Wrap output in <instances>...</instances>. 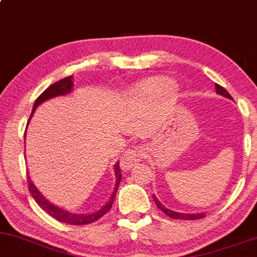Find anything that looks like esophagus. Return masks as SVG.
Listing matches in <instances>:
<instances>
[{"label": "esophagus", "mask_w": 257, "mask_h": 257, "mask_svg": "<svg viewBox=\"0 0 257 257\" xmlns=\"http://www.w3.org/2000/svg\"><path fill=\"white\" fill-rule=\"evenodd\" d=\"M145 157V150L143 148H132L125 152L123 157L121 158V167L122 169H130L134 167L136 163H139L141 159Z\"/></svg>", "instance_id": "obj_1"}]
</instances>
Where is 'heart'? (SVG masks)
<instances>
[{
	"label": "heart",
	"instance_id": "b5f03b06",
	"mask_svg": "<svg viewBox=\"0 0 257 257\" xmlns=\"http://www.w3.org/2000/svg\"><path fill=\"white\" fill-rule=\"evenodd\" d=\"M175 83L167 77H154V78L143 79L135 85V94L142 99H156L174 92Z\"/></svg>",
	"mask_w": 257,
	"mask_h": 257
}]
</instances>
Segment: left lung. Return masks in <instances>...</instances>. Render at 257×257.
<instances>
[{"label":"left lung","instance_id":"8db88e82","mask_svg":"<svg viewBox=\"0 0 257 257\" xmlns=\"http://www.w3.org/2000/svg\"><path fill=\"white\" fill-rule=\"evenodd\" d=\"M216 92L219 95L225 96V98L233 99L230 96V94H229V93L227 92V90H225L224 88L222 87V85L216 84ZM152 197H153V200H154V202H156L157 207H158V208H161L162 211L164 212V213L167 214L168 217L174 218V219H187V220H190V219H200V218H203V217L206 216V213H203V212H202V213H180V212L172 211V209H169V208H167V207H165V206H163V203L158 200V198L156 197V195H153V196H152Z\"/></svg>","mask_w":257,"mask_h":257}]
</instances>
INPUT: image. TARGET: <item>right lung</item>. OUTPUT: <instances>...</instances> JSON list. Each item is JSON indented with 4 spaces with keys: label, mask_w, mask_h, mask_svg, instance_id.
<instances>
[{
    "label": "right lung",
    "mask_w": 257,
    "mask_h": 257,
    "mask_svg": "<svg viewBox=\"0 0 257 257\" xmlns=\"http://www.w3.org/2000/svg\"><path fill=\"white\" fill-rule=\"evenodd\" d=\"M73 89V77L72 76H68L66 78L60 79L59 82L56 83L51 84L50 87L46 88L41 94L38 96V99L35 100L34 106H33V111L30 114L29 120L32 118L33 114H34L35 109L43 104L44 101L49 100V99L55 98V96H60V95H66L68 93L72 92ZM29 123V122H28ZM114 172H115V178H116V181H115V187H114V191H112L111 196H110L109 201L101 207L99 211L93 212V213H88V214H78V213H73V212L70 211H66V209L61 208L59 206H55L52 205L51 202H49L48 200L45 198L41 192L38 190V187L33 184V181L30 180V176H28V185H29V191L32 194L33 197H34L35 202L40 206L41 209L46 212L48 214H50L52 218L57 219L59 222H63V223H67V224H73V225H82V224H89V223L95 222L98 220L99 218L103 217L104 214L107 213L111 208L112 202L115 200V196H116V191H117V187L118 184H120L121 178H122V174H121L120 167H118V163H116L114 167Z\"/></svg>",
    "instance_id": "add662e5"
}]
</instances>
